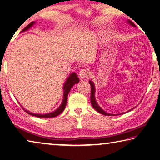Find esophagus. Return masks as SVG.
I'll use <instances>...</instances> for the list:
<instances>
[{
	"instance_id": "obj_1",
	"label": "esophagus",
	"mask_w": 160,
	"mask_h": 160,
	"mask_svg": "<svg viewBox=\"0 0 160 160\" xmlns=\"http://www.w3.org/2000/svg\"><path fill=\"white\" fill-rule=\"evenodd\" d=\"M79 77L81 78V79H86V78H87V77L89 76V72L88 70H85V69H83V70H81L79 72Z\"/></svg>"
}]
</instances>
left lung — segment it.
<instances>
[{
	"instance_id": "left-lung-1",
	"label": "left lung",
	"mask_w": 160,
	"mask_h": 160,
	"mask_svg": "<svg viewBox=\"0 0 160 160\" xmlns=\"http://www.w3.org/2000/svg\"><path fill=\"white\" fill-rule=\"evenodd\" d=\"M127 22L128 23H129V25L132 26V27H136V26H135V24H134L133 22H131L130 20L128 19L127 22ZM89 83L90 84V86H91V95H90V102H91L92 106L93 107V108H94L95 109L98 111V112H99V113L102 114V115L110 116H116V115H120V114L108 113L106 112V111H104L99 106V104H98V102H96V99H95V91H96V90H95V84H94V83H93L91 80H89ZM135 107L131 108L130 110L128 111L127 112H129V111H132V109H134V108ZM127 112H125V113H127ZM121 114H122V113H121Z\"/></svg>"
}]
</instances>
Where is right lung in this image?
<instances>
[{"label": "right lung", "instance_id": "right-lung-1", "mask_svg": "<svg viewBox=\"0 0 160 160\" xmlns=\"http://www.w3.org/2000/svg\"><path fill=\"white\" fill-rule=\"evenodd\" d=\"M36 23L35 22H32L31 23H29L28 26H27L26 28H24L22 32H23L26 31H28L30 28L32 27ZM79 82V77H77V74L75 73L74 72H72V73L69 75V77L67 78V79L65 81L64 84H63V87H62V90H63V98H62V101L61 102V104L60 106L56 108V110H54L52 112L50 113H32L30 112V111H27L22 106V107L23 108V109L26 111V113H28V114L33 116H36L38 118H53L56 117L57 116H58L59 114H61L63 110L65 109L66 104H67V101H68V95L70 92L71 88H72V86H74L75 84L78 83Z\"/></svg>", "mask_w": 160, "mask_h": 160}]
</instances>
